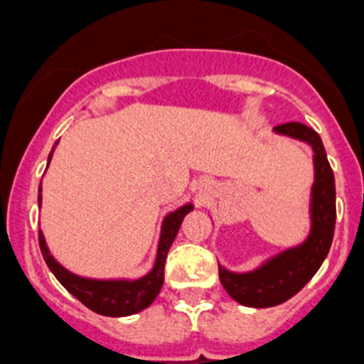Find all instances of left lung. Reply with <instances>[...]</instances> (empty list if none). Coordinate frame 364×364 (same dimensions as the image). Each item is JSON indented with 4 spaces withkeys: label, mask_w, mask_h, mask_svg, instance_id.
<instances>
[{
    "label": "left lung",
    "mask_w": 364,
    "mask_h": 364,
    "mask_svg": "<svg viewBox=\"0 0 364 364\" xmlns=\"http://www.w3.org/2000/svg\"><path fill=\"white\" fill-rule=\"evenodd\" d=\"M276 134L294 137L314 149L316 179L311 187L310 219L311 228L306 242L285 249L251 272L227 270L219 264V279L236 302L249 308H270L299 293L327 257L336 223V188L334 173L327 160L323 141L316 130L300 122H287L274 128Z\"/></svg>",
    "instance_id": "obj_1"
}]
</instances>
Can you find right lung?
<instances>
[{"mask_svg": "<svg viewBox=\"0 0 364 364\" xmlns=\"http://www.w3.org/2000/svg\"><path fill=\"white\" fill-rule=\"evenodd\" d=\"M54 147L48 154V162L53 159ZM37 202L41 204V187ZM193 204L181 205L179 210L168 213L160 228L159 247H156V259H154L153 270L137 279H90V277L77 276L73 272L65 270L64 266L58 264L48 251L45 236L39 230V247H41L43 259L47 262L56 279L75 296L79 302L87 306L88 310L96 311L100 316L107 317H124L137 314L153 304L156 294L164 283V264L166 255L170 251V245L176 240L179 227L188 211H193Z\"/></svg>", "mask_w": 364, "mask_h": 364, "instance_id": "right-lung-1", "label": "right lung"}]
</instances>
